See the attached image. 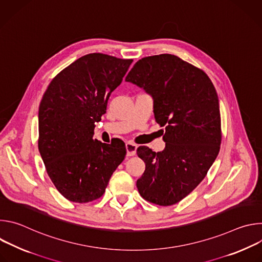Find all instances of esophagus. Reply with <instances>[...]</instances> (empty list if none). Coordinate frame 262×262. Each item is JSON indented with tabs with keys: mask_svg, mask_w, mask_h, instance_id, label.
<instances>
[{
	"mask_svg": "<svg viewBox=\"0 0 262 262\" xmlns=\"http://www.w3.org/2000/svg\"><path fill=\"white\" fill-rule=\"evenodd\" d=\"M125 147H126V156H127V157H133V156L136 155L137 148H138V146H137L136 144L130 143V142H127L126 145H125Z\"/></svg>",
	"mask_w": 262,
	"mask_h": 262,
	"instance_id": "1",
	"label": "esophagus"
}]
</instances>
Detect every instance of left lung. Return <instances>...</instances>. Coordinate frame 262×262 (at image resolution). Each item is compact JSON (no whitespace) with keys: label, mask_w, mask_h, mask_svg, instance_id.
Listing matches in <instances>:
<instances>
[{"label":"left lung","mask_w":262,"mask_h":262,"mask_svg":"<svg viewBox=\"0 0 262 262\" xmlns=\"http://www.w3.org/2000/svg\"><path fill=\"white\" fill-rule=\"evenodd\" d=\"M125 81L151 94L156 121L166 129L162 152L147 146L137 149L146 165L137 180L138 191L150 203L176 204L197 188L220 151L214 86L202 69L170 54L142 58Z\"/></svg>","instance_id":"1"}]
</instances>
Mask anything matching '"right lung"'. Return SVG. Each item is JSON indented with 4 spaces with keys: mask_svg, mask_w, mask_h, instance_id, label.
I'll return each instance as SVG.
<instances>
[{
    "mask_svg": "<svg viewBox=\"0 0 262 262\" xmlns=\"http://www.w3.org/2000/svg\"><path fill=\"white\" fill-rule=\"evenodd\" d=\"M132 62L100 53L85 55L61 70L42 96L38 149L56 189L71 202L100 198L125 158L124 144L114 147L93 135Z\"/></svg>",
    "mask_w": 262,
    "mask_h": 262,
    "instance_id": "1",
    "label": "right lung"
}]
</instances>
